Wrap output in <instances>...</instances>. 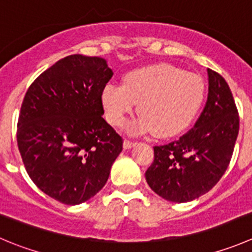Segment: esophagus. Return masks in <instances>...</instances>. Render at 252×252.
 Wrapping results in <instances>:
<instances>
[{"instance_id":"esophagus-1","label":"esophagus","mask_w":252,"mask_h":252,"mask_svg":"<svg viewBox=\"0 0 252 252\" xmlns=\"http://www.w3.org/2000/svg\"><path fill=\"white\" fill-rule=\"evenodd\" d=\"M135 144H136V143H134V141L126 140H126L123 141V148H124V149H131L134 145H135Z\"/></svg>"}]
</instances>
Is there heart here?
<instances>
[{
    "label": "heart",
    "instance_id": "heart-1",
    "mask_svg": "<svg viewBox=\"0 0 252 252\" xmlns=\"http://www.w3.org/2000/svg\"><path fill=\"white\" fill-rule=\"evenodd\" d=\"M206 86L201 76L168 64L150 65L126 72L122 85L108 84L101 94L102 107L112 126H122L138 104L140 113L129 133L154 131L158 138L177 135L201 111Z\"/></svg>",
    "mask_w": 252,
    "mask_h": 252
}]
</instances>
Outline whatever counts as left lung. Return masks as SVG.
<instances>
[{
	"mask_svg": "<svg viewBox=\"0 0 252 252\" xmlns=\"http://www.w3.org/2000/svg\"><path fill=\"white\" fill-rule=\"evenodd\" d=\"M208 97L193 128L178 140L154 148L146 170L150 188L175 203L191 202L217 185L228 168L239 133V116L225 80L208 69Z\"/></svg>",
	"mask_w": 252,
	"mask_h": 252,
	"instance_id": "obj_1",
	"label": "left lung"
}]
</instances>
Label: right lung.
<instances>
[{
    "instance_id": "obj_1",
    "label": "right lung",
    "mask_w": 252,
    "mask_h": 252,
    "mask_svg": "<svg viewBox=\"0 0 252 252\" xmlns=\"http://www.w3.org/2000/svg\"><path fill=\"white\" fill-rule=\"evenodd\" d=\"M107 61L80 54L56 61L24 96L17 143L26 170L51 198L76 206L98 193L123 149L103 119Z\"/></svg>"
}]
</instances>
